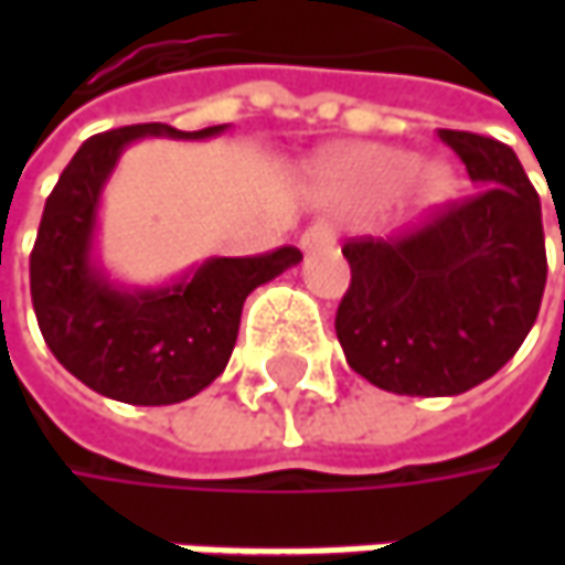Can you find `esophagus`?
<instances>
[{
	"label": "esophagus",
	"mask_w": 565,
	"mask_h": 565,
	"mask_svg": "<svg viewBox=\"0 0 565 565\" xmlns=\"http://www.w3.org/2000/svg\"><path fill=\"white\" fill-rule=\"evenodd\" d=\"M301 250H317V248H333L337 245V238H333V232L323 226H311L305 235H301Z\"/></svg>",
	"instance_id": "obj_1"
}]
</instances>
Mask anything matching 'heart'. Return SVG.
Returning <instances> with one entry per match:
<instances>
[{
	"label": "heart",
	"mask_w": 565,
	"mask_h": 565,
	"mask_svg": "<svg viewBox=\"0 0 565 565\" xmlns=\"http://www.w3.org/2000/svg\"><path fill=\"white\" fill-rule=\"evenodd\" d=\"M311 201L333 213H364L396 198L402 188L415 213H430L449 201L456 172L444 160H415L396 147H342L311 166Z\"/></svg>",
	"instance_id": "heart-1"
}]
</instances>
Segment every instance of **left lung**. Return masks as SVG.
<instances>
[{
	"mask_svg": "<svg viewBox=\"0 0 565 565\" xmlns=\"http://www.w3.org/2000/svg\"><path fill=\"white\" fill-rule=\"evenodd\" d=\"M466 163L468 201L386 242H349L337 311L349 367L399 396H459L519 352L547 282L541 201L507 143L440 131Z\"/></svg>",
	"mask_w": 565,
	"mask_h": 565,
	"instance_id": "1",
	"label": "left lung"
}]
</instances>
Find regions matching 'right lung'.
Returning a JSON list of instances; mask_svg holds the SVG:
<instances>
[{
    "label": "right lung",
    "instance_id": "add662e5",
    "mask_svg": "<svg viewBox=\"0 0 565 565\" xmlns=\"http://www.w3.org/2000/svg\"><path fill=\"white\" fill-rule=\"evenodd\" d=\"M228 125L179 131L163 121L128 125L81 143L46 198L31 254L40 333L58 364L106 399L172 405L226 371L242 305L301 254L210 257L160 286H128L99 254V206L121 153L143 138L206 141Z\"/></svg>",
    "mask_w": 565,
    "mask_h": 565
}]
</instances>
